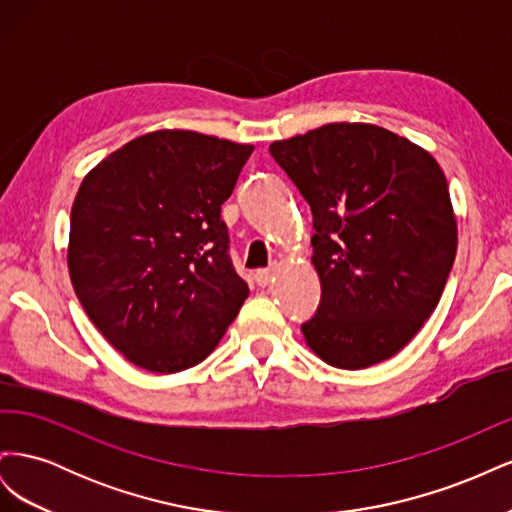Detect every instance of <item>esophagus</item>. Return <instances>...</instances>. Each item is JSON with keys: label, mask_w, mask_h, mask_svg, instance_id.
<instances>
[{"label": "esophagus", "mask_w": 512, "mask_h": 512, "mask_svg": "<svg viewBox=\"0 0 512 512\" xmlns=\"http://www.w3.org/2000/svg\"><path fill=\"white\" fill-rule=\"evenodd\" d=\"M271 275H273L271 269H260L254 273V280L258 286H267L271 282Z\"/></svg>", "instance_id": "esophagus-1"}]
</instances>
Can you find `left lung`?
<instances>
[{
    "label": "left lung",
    "mask_w": 512,
    "mask_h": 512,
    "mask_svg": "<svg viewBox=\"0 0 512 512\" xmlns=\"http://www.w3.org/2000/svg\"><path fill=\"white\" fill-rule=\"evenodd\" d=\"M269 151L314 215L322 299L301 324L305 344L339 369L391 359L433 314L455 262L444 170L374 123H327Z\"/></svg>",
    "instance_id": "8db88e82"
}]
</instances>
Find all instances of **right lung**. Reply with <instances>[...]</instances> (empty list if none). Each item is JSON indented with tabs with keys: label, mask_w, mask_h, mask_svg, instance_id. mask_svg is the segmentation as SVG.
<instances>
[{
	"label": "right lung",
	"mask_w": 512,
	"mask_h": 512,
	"mask_svg": "<svg viewBox=\"0 0 512 512\" xmlns=\"http://www.w3.org/2000/svg\"><path fill=\"white\" fill-rule=\"evenodd\" d=\"M254 145L192 130L134 138L85 175L70 213L68 271L89 320L153 374L220 344L250 288L232 269L220 207Z\"/></svg>",
	"instance_id": "right-lung-1"
}]
</instances>
